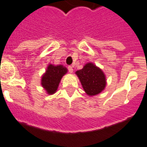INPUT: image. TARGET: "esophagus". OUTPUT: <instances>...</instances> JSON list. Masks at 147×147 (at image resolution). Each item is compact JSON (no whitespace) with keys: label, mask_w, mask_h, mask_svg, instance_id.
I'll list each match as a JSON object with an SVG mask.
<instances>
[{"label":"esophagus","mask_w":147,"mask_h":147,"mask_svg":"<svg viewBox=\"0 0 147 147\" xmlns=\"http://www.w3.org/2000/svg\"><path fill=\"white\" fill-rule=\"evenodd\" d=\"M68 70H69V73H72V72H73V68L71 66H69L68 67Z\"/></svg>","instance_id":"1"}]
</instances>
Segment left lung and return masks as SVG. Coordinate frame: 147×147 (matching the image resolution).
I'll return each instance as SVG.
<instances>
[{"label":"left lung","mask_w":147,"mask_h":147,"mask_svg":"<svg viewBox=\"0 0 147 147\" xmlns=\"http://www.w3.org/2000/svg\"><path fill=\"white\" fill-rule=\"evenodd\" d=\"M85 93L94 96L100 93L106 86V78L100 67L92 62H88L83 68L75 72Z\"/></svg>","instance_id":"left-lung-1"}]
</instances>
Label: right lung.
<instances>
[{"mask_svg":"<svg viewBox=\"0 0 147 147\" xmlns=\"http://www.w3.org/2000/svg\"><path fill=\"white\" fill-rule=\"evenodd\" d=\"M67 72V69L62 65L49 64L41 80V85L48 95H53L57 92L61 79Z\"/></svg>","mask_w":147,"mask_h":147,"instance_id":"right-lung-1","label":"right lung"}]
</instances>
